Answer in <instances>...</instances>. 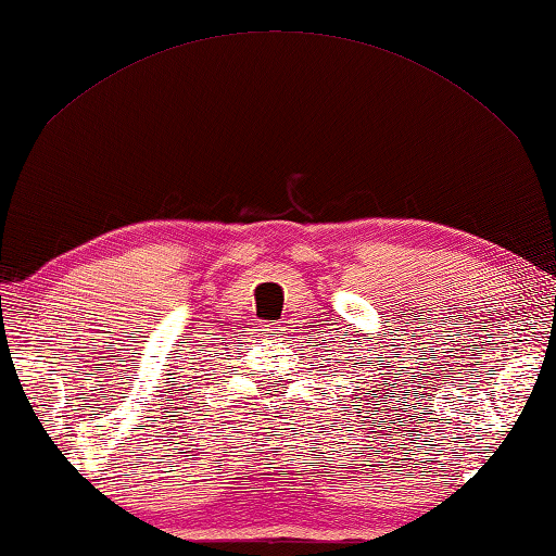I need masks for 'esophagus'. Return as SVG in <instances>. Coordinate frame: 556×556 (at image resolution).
Segmentation results:
<instances>
[{"mask_svg":"<svg viewBox=\"0 0 556 556\" xmlns=\"http://www.w3.org/2000/svg\"><path fill=\"white\" fill-rule=\"evenodd\" d=\"M281 324H275V326H269L267 324V329H264V337H269V339H277V337H281Z\"/></svg>","mask_w":556,"mask_h":556,"instance_id":"34e87169","label":"esophagus"}]
</instances>
